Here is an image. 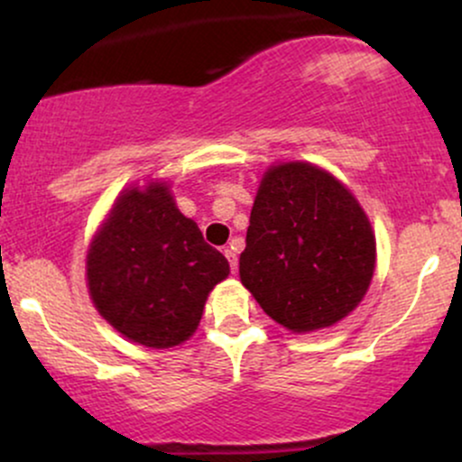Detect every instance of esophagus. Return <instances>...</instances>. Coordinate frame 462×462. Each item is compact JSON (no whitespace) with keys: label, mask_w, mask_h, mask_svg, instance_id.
<instances>
[{"label":"esophagus","mask_w":462,"mask_h":462,"mask_svg":"<svg viewBox=\"0 0 462 462\" xmlns=\"http://www.w3.org/2000/svg\"><path fill=\"white\" fill-rule=\"evenodd\" d=\"M224 254H226V258H227V263H230V269L232 272H236V252H235V247H227V249H224Z\"/></svg>","instance_id":"34e87169"}]
</instances>
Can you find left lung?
Returning a JSON list of instances; mask_svg holds the SVG:
<instances>
[{
  "label": "left lung",
  "mask_w": 462,
  "mask_h": 462,
  "mask_svg": "<svg viewBox=\"0 0 462 462\" xmlns=\"http://www.w3.org/2000/svg\"><path fill=\"white\" fill-rule=\"evenodd\" d=\"M374 269V230L337 178L310 162L267 169L238 275L273 321L293 332L334 326L365 298Z\"/></svg>",
  "instance_id": "left-lung-1"
}]
</instances>
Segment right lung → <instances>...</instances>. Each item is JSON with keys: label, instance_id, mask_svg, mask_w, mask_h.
I'll list each match as a JSON object with an SVG mask.
<instances>
[{"label": "right lung", "instance_id": "right-lung-1", "mask_svg": "<svg viewBox=\"0 0 462 462\" xmlns=\"http://www.w3.org/2000/svg\"><path fill=\"white\" fill-rule=\"evenodd\" d=\"M230 273L169 187L119 195L87 254L88 293L116 332L145 347H173L198 330L208 293Z\"/></svg>", "mask_w": 462, "mask_h": 462}]
</instances>
